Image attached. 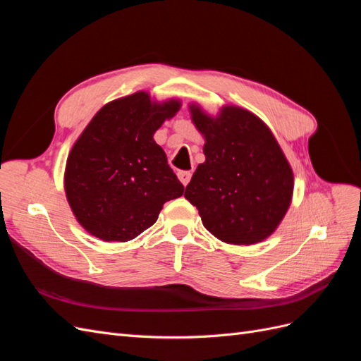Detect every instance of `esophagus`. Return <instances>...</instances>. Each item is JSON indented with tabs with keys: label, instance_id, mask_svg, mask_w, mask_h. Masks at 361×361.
Segmentation results:
<instances>
[{
	"label": "esophagus",
	"instance_id": "esophagus-1",
	"mask_svg": "<svg viewBox=\"0 0 361 361\" xmlns=\"http://www.w3.org/2000/svg\"><path fill=\"white\" fill-rule=\"evenodd\" d=\"M178 178H179V180L182 182L183 187H187L190 179H191V171H183V170H182V171L178 173Z\"/></svg>",
	"mask_w": 361,
	"mask_h": 361
}]
</instances>
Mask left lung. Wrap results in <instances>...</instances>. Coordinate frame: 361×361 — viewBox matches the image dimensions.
Here are the masks:
<instances>
[{"label": "left lung", "instance_id": "8db88e82", "mask_svg": "<svg viewBox=\"0 0 361 361\" xmlns=\"http://www.w3.org/2000/svg\"><path fill=\"white\" fill-rule=\"evenodd\" d=\"M191 120L204 137L203 164L185 188L215 238L235 245L267 239L286 215L293 173L276 137L244 108L226 105L218 116L190 105Z\"/></svg>", "mask_w": 361, "mask_h": 361}]
</instances>
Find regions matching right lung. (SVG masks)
Returning a JSON list of instances; mask_svg holds the SVG:
<instances>
[{
  "label": "right lung",
  "mask_w": 361,
  "mask_h": 361,
  "mask_svg": "<svg viewBox=\"0 0 361 361\" xmlns=\"http://www.w3.org/2000/svg\"><path fill=\"white\" fill-rule=\"evenodd\" d=\"M180 102L137 92L104 105L75 141L64 191L78 223L106 243H126L155 224L162 204L183 194L154 140Z\"/></svg>",
  "instance_id": "add662e5"
}]
</instances>
